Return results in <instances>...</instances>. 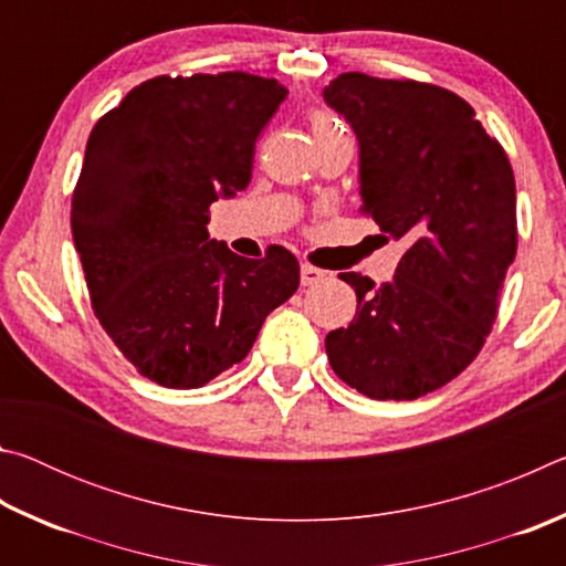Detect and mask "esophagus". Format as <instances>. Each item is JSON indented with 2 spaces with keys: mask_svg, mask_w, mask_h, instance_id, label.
<instances>
[{
  "mask_svg": "<svg viewBox=\"0 0 566 566\" xmlns=\"http://www.w3.org/2000/svg\"><path fill=\"white\" fill-rule=\"evenodd\" d=\"M327 272L319 270V266H314L310 262H302V286H312V284H319Z\"/></svg>",
  "mask_w": 566,
  "mask_h": 566,
  "instance_id": "1",
  "label": "esophagus"
}]
</instances>
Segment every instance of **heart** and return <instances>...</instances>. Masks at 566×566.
Masks as SVG:
<instances>
[{"label":"heart","instance_id":"heart-1","mask_svg":"<svg viewBox=\"0 0 566 566\" xmlns=\"http://www.w3.org/2000/svg\"><path fill=\"white\" fill-rule=\"evenodd\" d=\"M310 124H312L314 139H319V137H324V134H329V132L342 129V122L337 117H332V114L319 112V109H314L310 114Z\"/></svg>","mask_w":566,"mask_h":566}]
</instances>
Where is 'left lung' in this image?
Returning <instances> with one entry per match:
<instances>
[{
    "instance_id": "8db88e82",
    "label": "left lung",
    "mask_w": 566,
    "mask_h": 566,
    "mask_svg": "<svg viewBox=\"0 0 566 566\" xmlns=\"http://www.w3.org/2000/svg\"><path fill=\"white\" fill-rule=\"evenodd\" d=\"M324 99L357 132L359 212L407 244L389 284L339 274L357 314L327 334L329 364L371 399H417L467 369L492 332L516 254L510 157L437 84L344 72Z\"/></svg>"
}]
</instances>
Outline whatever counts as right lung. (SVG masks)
Masks as SVG:
<instances>
[{
  "label": "right lung",
  "instance_id": "obj_1",
  "mask_svg": "<svg viewBox=\"0 0 566 566\" xmlns=\"http://www.w3.org/2000/svg\"><path fill=\"white\" fill-rule=\"evenodd\" d=\"M286 90L247 74L155 76L94 124L72 234L102 329L142 377L197 389L242 361L300 286L280 244L262 260L209 239V205L252 179L254 145Z\"/></svg>",
  "mask_w": 566,
  "mask_h": 566
}]
</instances>
